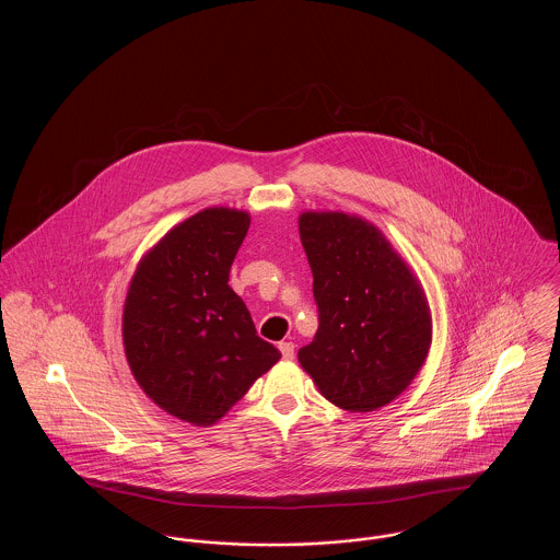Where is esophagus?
I'll return each instance as SVG.
<instances>
[{"label":"esophagus","instance_id":"esophagus-1","mask_svg":"<svg viewBox=\"0 0 560 560\" xmlns=\"http://www.w3.org/2000/svg\"><path fill=\"white\" fill-rule=\"evenodd\" d=\"M279 350H281V354H283V359H285V361H292L293 352H295L293 342H281V345H279Z\"/></svg>","mask_w":560,"mask_h":560}]
</instances>
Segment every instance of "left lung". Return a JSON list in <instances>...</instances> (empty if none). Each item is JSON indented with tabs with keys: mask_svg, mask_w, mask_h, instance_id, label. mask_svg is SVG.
<instances>
[{
	"mask_svg": "<svg viewBox=\"0 0 560 560\" xmlns=\"http://www.w3.org/2000/svg\"><path fill=\"white\" fill-rule=\"evenodd\" d=\"M319 329L298 361L336 407L363 413L399 397L427 361V293L384 233L357 213L302 212Z\"/></svg>",
	"mask_w": 560,
	"mask_h": 560,
	"instance_id": "obj_1",
	"label": "left lung"
}]
</instances>
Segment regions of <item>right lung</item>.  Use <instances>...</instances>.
<instances>
[{
  "label": "right lung",
  "instance_id": "obj_1",
  "mask_svg": "<svg viewBox=\"0 0 560 560\" xmlns=\"http://www.w3.org/2000/svg\"><path fill=\"white\" fill-rule=\"evenodd\" d=\"M249 222L233 208L190 215L142 256L126 295L121 334L133 380L192 427L215 424L281 359L229 285Z\"/></svg>",
  "mask_w": 560,
  "mask_h": 560
}]
</instances>
